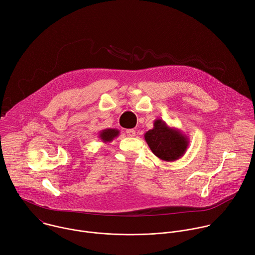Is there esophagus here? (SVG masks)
I'll return each mask as SVG.
<instances>
[{"label":"esophagus","mask_w":255,"mask_h":255,"mask_svg":"<svg viewBox=\"0 0 255 255\" xmlns=\"http://www.w3.org/2000/svg\"><path fill=\"white\" fill-rule=\"evenodd\" d=\"M126 134H127V136H129V137H134V136L136 135V132H135L134 129H127V130H126Z\"/></svg>","instance_id":"34e87169"}]
</instances>
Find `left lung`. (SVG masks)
<instances>
[{
    "label": "left lung",
    "mask_w": 255,
    "mask_h": 255,
    "mask_svg": "<svg viewBox=\"0 0 255 255\" xmlns=\"http://www.w3.org/2000/svg\"><path fill=\"white\" fill-rule=\"evenodd\" d=\"M154 127L144 134L145 141L155 156L167 162H173L185 154L189 138L175 127H170L161 119L154 121Z\"/></svg>",
    "instance_id": "8db88e82"
}]
</instances>
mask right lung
Returning a JSON list of instances; mask_svg holds the SVG:
<instances>
[{
	"label": "right lung",
	"instance_id": "1",
	"mask_svg": "<svg viewBox=\"0 0 255 255\" xmlns=\"http://www.w3.org/2000/svg\"><path fill=\"white\" fill-rule=\"evenodd\" d=\"M120 134V131L115 128H107L99 132V138L102 140L103 143H110L113 141L116 137H118Z\"/></svg>",
	"mask_w": 255,
	"mask_h": 255
}]
</instances>
